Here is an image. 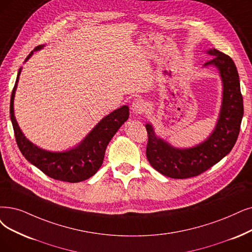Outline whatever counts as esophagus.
<instances>
[{
  "label": "esophagus",
  "instance_id": "34e87169",
  "mask_svg": "<svg viewBox=\"0 0 252 252\" xmlns=\"http://www.w3.org/2000/svg\"><path fill=\"white\" fill-rule=\"evenodd\" d=\"M131 110L135 115L143 114L146 110V102L142 98H135L131 104Z\"/></svg>",
  "mask_w": 252,
  "mask_h": 252
}]
</instances>
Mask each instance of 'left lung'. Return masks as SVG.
Masks as SVG:
<instances>
[{
	"label": "left lung",
	"instance_id": "8db88e82",
	"mask_svg": "<svg viewBox=\"0 0 252 252\" xmlns=\"http://www.w3.org/2000/svg\"><path fill=\"white\" fill-rule=\"evenodd\" d=\"M208 54L215 57L205 66L215 65L223 84L222 106L213 133L200 145L181 150L157 137L153 127L146 125L147 158L153 168L163 176L174 179L198 176L226 156L237 142L244 114L238 70L229 56L215 48L210 49Z\"/></svg>",
	"mask_w": 252,
	"mask_h": 252
}]
</instances>
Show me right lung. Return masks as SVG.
Instances as JSON below:
<instances>
[{
    "mask_svg": "<svg viewBox=\"0 0 252 252\" xmlns=\"http://www.w3.org/2000/svg\"><path fill=\"white\" fill-rule=\"evenodd\" d=\"M41 47L42 45H39L34 50ZM32 54L33 52L27 57L26 61ZM19 74L21 69L18 71L10 100V119L12 122L16 144L24 157L46 176L63 182L76 183L94 176L103 162L109 140L129 117L128 106L120 107L103 118L76 148L66 152H48L29 142L17 125L14 117L13 100Z\"/></svg>",
    "mask_w": 252,
    "mask_h": 252,
    "instance_id": "1",
    "label": "right lung"
}]
</instances>
